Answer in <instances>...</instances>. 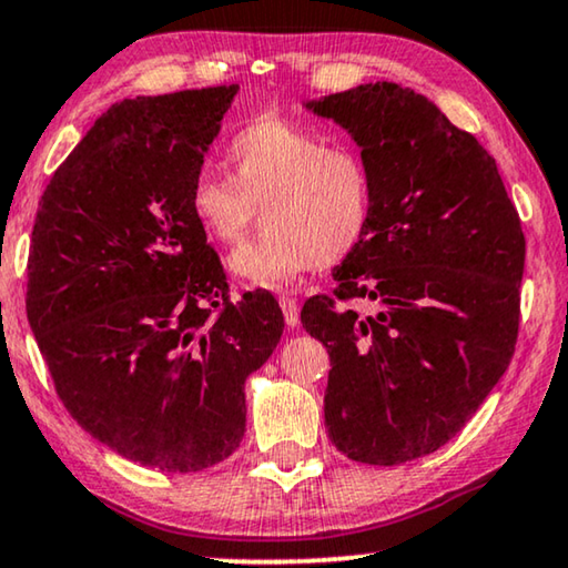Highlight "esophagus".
<instances>
[{
    "label": "esophagus",
    "instance_id": "esophagus-1",
    "mask_svg": "<svg viewBox=\"0 0 568 568\" xmlns=\"http://www.w3.org/2000/svg\"><path fill=\"white\" fill-rule=\"evenodd\" d=\"M278 304H282V312H284V320L290 327L300 325V304H296L294 296H278Z\"/></svg>",
    "mask_w": 568,
    "mask_h": 568
}]
</instances>
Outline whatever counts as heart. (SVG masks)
I'll use <instances>...</instances> for the list:
<instances>
[{"label": "heart", "mask_w": 568, "mask_h": 568, "mask_svg": "<svg viewBox=\"0 0 568 568\" xmlns=\"http://www.w3.org/2000/svg\"><path fill=\"white\" fill-rule=\"evenodd\" d=\"M231 178L203 170L190 185V211L213 241L239 243L256 207L264 231L231 258L235 274L264 286L294 282L314 266L343 261L371 221V174L345 146L294 121L258 116L225 144Z\"/></svg>", "instance_id": "heart-1"}]
</instances>
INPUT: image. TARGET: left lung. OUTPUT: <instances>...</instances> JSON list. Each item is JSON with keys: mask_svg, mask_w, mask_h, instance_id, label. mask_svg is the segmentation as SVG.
<instances>
[{"mask_svg": "<svg viewBox=\"0 0 568 568\" xmlns=\"http://www.w3.org/2000/svg\"><path fill=\"white\" fill-rule=\"evenodd\" d=\"M310 106L361 144L373 193L333 294L302 307L333 365L325 426L345 457L394 467L444 447L508 371L526 235L493 156L422 93L383 81Z\"/></svg>", "mask_w": 568, "mask_h": 568, "instance_id": "obj_1", "label": "left lung"}]
</instances>
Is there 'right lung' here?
<instances>
[{
	"label": "right lung",
	"instance_id": "right-lung-1",
	"mask_svg": "<svg viewBox=\"0 0 568 568\" xmlns=\"http://www.w3.org/2000/svg\"><path fill=\"white\" fill-rule=\"evenodd\" d=\"M239 85L113 103L42 193L30 327L65 412L121 457L200 473L246 432L243 383L274 353L272 292L231 300L190 185Z\"/></svg>",
	"mask_w": 568,
	"mask_h": 568
}]
</instances>
